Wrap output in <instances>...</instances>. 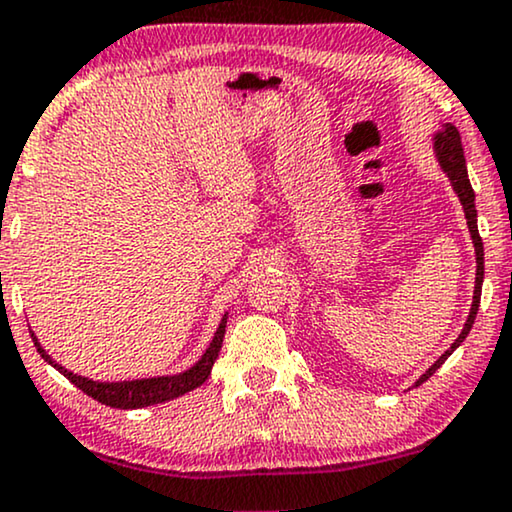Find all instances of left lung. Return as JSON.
<instances>
[{
  "instance_id": "left-lung-1",
  "label": "left lung",
  "mask_w": 512,
  "mask_h": 512,
  "mask_svg": "<svg viewBox=\"0 0 512 512\" xmlns=\"http://www.w3.org/2000/svg\"><path fill=\"white\" fill-rule=\"evenodd\" d=\"M432 149H434V156H437V163L439 168L444 170L446 178L451 180V187L453 192L458 194L460 204H463V211H465V220H468V230H470V237H472V244H475V258H477V273H475V294H472V306H470V315L468 320H465L463 330H460L458 339L453 342L449 349H446L441 356L434 361L430 368H427L422 375L418 377V382H415V387H420L422 382L430 380V377L437 372V368H441V363L446 361V358L451 356L453 351L458 349L460 344L465 342V337H468L472 325H475V318H477V311H479V299H482V282H484V244H482V237H479V230H477V208H475V192H472V185H470V178H468V166H465V156H463V144H460V135L456 130V125L451 123H444V130L437 132L432 140Z\"/></svg>"
}]
</instances>
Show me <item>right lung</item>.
I'll return each instance as SVG.
<instances>
[{
	"label": "right lung",
	"instance_id": "obj_1",
	"mask_svg": "<svg viewBox=\"0 0 512 512\" xmlns=\"http://www.w3.org/2000/svg\"><path fill=\"white\" fill-rule=\"evenodd\" d=\"M225 325H227V313L223 315V320H220L218 330L213 334L211 344H208L204 356H201L189 370L178 372V375L142 377V380H125V382H97V380H90V377L73 375L71 370L61 368V365L42 349L35 334H33V342L37 346V353H40L44 361L52 365V368L59 370L63 377H68V380H71L78 389L85 391L87 396H92L94 401L104 403V406L128 410V408H144V406H154V403L178 399V396L187 394V391L201 387V384L208 380V375H211V368L213 363H216L220 346H223Z\"/></svg>",
	"mask_w": 512,
	"mask_h": 512
}]
</instances>
